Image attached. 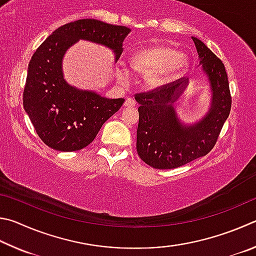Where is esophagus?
Returning <instances> with one entry per match:
<instances>
[{
  "mask_svg": "<svg viewBox=\"0 0 256 256\" xmlns=\"http://www.w3.org/2000/svg\"><path fill=\"white\" fill-rule=\"evenodd\" d=\"M124 106H127V108H134L136 106V102L132 100V98H128L127 100L124 101Z\"/></svg>",
  "mask_w": 256,
  "mask_h": 256,
  "instance_id": "obj_1",
  "label": "esophagus"
}]
</instances>
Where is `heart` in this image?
Returning a JSON list of instances; mask_svg holds the SVG:
<instances>
[{"instance_id":"1","label":"heart","mask_w":256,"mask_h":256,"mask_svg":"<svg viewBox=\"0 0 256 256\" xmlns=\"http://www.w3.org/2000/svg\"><path fill=\"white\" fill-rule=\"evenodd\" d=\"M130 65L140 74H145L147 86L158 88L181 74L188 65L186 57L176 48L166 44H155L134 54ZM127 70L120 76L127 78Z\"/></svg>"}]
</instances>
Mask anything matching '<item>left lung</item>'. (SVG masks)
I'll return each instance as SVG.
<instances>
[{
    "mask_svg": "<svg viewBox=\"0 0 256 256\" xmlns=\"http://www.w3.org/2000/svg\"><path fill=\"white\" fill-rule=\"evenodd\" d=\"M192 40L212 91V106L202 120L183 124L172 106L186 88L188 80L180 78L135 94L140 104L137 153L154 168H176L207 155L230 116L232 96L224 62L201 40L194 37Z\"/></svg>",
    "mask_w": 256,
    "mask_h": 256,
    "instance_id": "8db88e82",
    "label": "left lung"
}]
</instances>
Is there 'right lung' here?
I'll return each instance as SVG.
<instances>
[{
    "label": "right lung",
    "instance_id": "1",
    "mask_svg": "<svg viewBox=\"0 0 256 256\" xmlns=\"http://www.w3.org/2000/svg\"><path fill=\"white\" fill-rule=\"evenodd\" d=\"M130 29L96 19H82L56 29L31 57L24 91V106L44 144L60 152L80 150L91 144L102 124L118 111L124 98H106L65 82L62 60L80 39L114 49L116 60Z\"/></svg>",
    "mask_w": 256,
    "mask_h": 256
}]
</instances>
